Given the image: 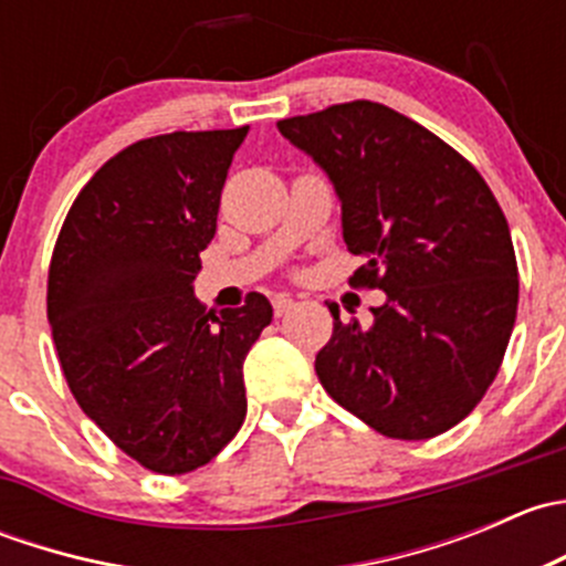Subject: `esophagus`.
Listing matches in <instances>:
<instances>
[{
	"label": "esophagus",
	"mask_w": 566,
	"mask_h": 566,
	"mask_svg": "<svg viewBox=\"0 0 566 566\" xmlns=\"http://www.w3.org/2000/svg\"><path fill=\"white\" fill-rule=\"evenodd\" d=\"M293 306H295L293 295H276V298H273V315L284 317L290 310H293Z\"/></svg>",
	"instance_id": "obj_1"
}]
</instances>
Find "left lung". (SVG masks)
I'll use <instances>...</instances> for the list:
<instances>
[{
    "mask_svg": "<svg viewBox=\"0 0 566 566\" xmlns=\"http://www.w3.org/2000/svg\"><path fill=\"white\" fill-rule=\"evenodd\" d=\"M342 202V238L378 287L375 319H342L317 353L323 389L402 441L452 430L490 389L517 315L510 224L482 175L424 125L373 101L279 119Z\"/></svg>",
    "mask_w": 566,
    "mask_h": 566,
    "instance_id": "left-lung-1",
    "label": "left lung"
}]
</instances>
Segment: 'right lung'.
Returning a JSON list of instances; mask_svg holds the SVG:
<instances>
[{"label": "right lung", "mask_w": 566, "mask_h": 566, "mask_svg": "<svg viewBox=\"0 0 566 566\" xmlns=\"http://www.w3.org/2000/svg\"><path fill=\"white\" fill-rule=\"evenodd\" d=\"M249 125L175 130L125 147L82 188L49 268L56 356L84 413L128 458L188 473L247 419L243 361L273 310L205 312L199 254Z\"/></svg>", "instance_id": "obj_1"}]
</instances>
